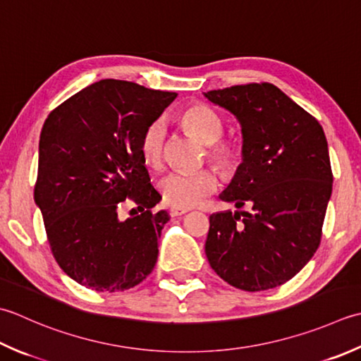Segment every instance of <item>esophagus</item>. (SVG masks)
I'll list each match as a JSON object with an SVG mask.
<instances>
[{"mask_svg": "<svg viewBox=\"0 0 361 361\" xmlns=\"http://www.w3.org/2000/svg\"><path fill=\"white\" fill-rule=\"evenodd\" d=\"M189 209H186V208H171V216L172 217H178V216H183V214H186Z\"/></svg>", "mask_w": 361, "mask_h": 361, "instance_id": "esophagus-1", "label": "esophagus"}]
</instances>
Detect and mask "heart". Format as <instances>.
Segmentation results:
<instances>
[{
    "label": "heart",
    "mask_w": 361,
    "mask_h": 361,
    "mask_svg": "<svg viewBox=\"0 0 361 361\" xmlns=\"http://www.w3.org/2000/svg\"><path fill=\"white\" fill-rule=\"evenodd\" d=\"M181 122L186 128L208 145V158L224 173L235 172L241 162V150L228 140H221L224 123L216 112L204 104H192L181 112ZM167 126L162 118H157L145 126L140 136V154L147 166L159 167L164 153ZM219 186V178L211 169L199 172H172L159 183L162 199L173 208H192L204 197L213 194Z\"/></svg>",
    "instance_id": "heart-1"
}]
</instances>
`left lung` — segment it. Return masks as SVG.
Here are the masks:
<instances>
[{
	"instance_id": "1",
	"label": "left lung",
	"mask_w": 361,
	"mask_h": 361,
	"mask_svg": "<svg viewBox=\"0 0 361 361\" xmlns=\"http://www.w3.org/2000/svg\"><path fill=\"white\" fill-rule=\"evenodd\" d=\"M243 133V162L221 200L250 211L209 216L204 253L219 277L244 291L286 283L321 243L331 195L327 139L319 122L274 84L204 92Z\"/></svg>"
}]
</instances>
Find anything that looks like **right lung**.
I'll return each mask as SVG.
<instances>
[{
  "mask_svg": "<svg viewBox=\"0 0 361 361\" xmlns=\"http://www.w3.org/2000/svg\"><path fill=\"white\" fill-rule=\"evenodd\" d=\"M175 92L102 80L49 112L39 140L34 200L51 252L70 279L98 293L139 285L158 259L167 211L140 154L145 126ZM126 201L137 208L125 221Z\"/></svg>",
  "mask_w": 361,
  "mask_h": 361,
  "instance_id": "obj_1",
  "label": "right lung"
}]
</instances>
